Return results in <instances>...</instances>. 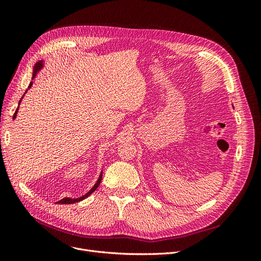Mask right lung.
Returning <instances> with one entry per match:
<instances>
[{
    "instance_id": "1",
    "label": "right lung",
    "mask_w": 261,
    "mask_h": 261,
    "mask_svg": "<svg viewBox=\"0 0 261 261\" xmlns=\"http://www.w3.org/2000/svg\"><path fill=\"white\" fill-rule=\"evenodd\" d=\"M43 65H44V63H43V61H42V60L36 63L35 66H34L33 80H34V78L36 77V75H37L39 72H40V70L43 68ZM31 86H33V82H30V84H29V86H28V89H30V88H31ZM26 92H27V90H26ZM26 92L23 93V96H25ZM23 96L21 97V99H20V100H19V102H18V107H17V109H16V111H15L14 115H13V120H15V118H16V115H17V112H18V108H19V105H20V102H21V100H22ZM101 179H102V172H101V174H100V176H99L98 180L96 181V184L93 185V187L90 189V191H89L88 193L85 194V195H84V196H82V197H78V198H69V197H65V198L61 199V200H60V201H58V202H59V203H62V204H66V203H75V202H78V201H82V200H84L85 198H87V197L90 196V195H91V194H92L94 191H96V189L99 187V185H100V183H101Z\"/></svg>"
}]
</instances>
